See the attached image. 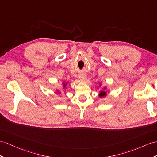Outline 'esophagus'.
Instances as JSON below:
<instances>
[{
	"instance_id": "obj_1",
	"label": "esophagus",
	"mask_w": 157,
	"mask_h": 157,
	"mask_svg": "<svg viewBox=\"0 0 157 157\" xmlns=\"http://www.w3.org/2000/svg\"><path fill=\"white\" fill-rule=\"evenodd\" d=\"M78 77L80 81H82V82L85 81V79H86V76H85V75H84V74H80V75H78Z\"/></svg>"
}]
</instances>
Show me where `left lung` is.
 Instances as JSON below:
<instances>
[{
    "mask_svg": "<svg viewBox=\"0 0 157 157\" xmlns=\"http://www.w3.org/2000/svg\"><path fill=\"white\" fill-rule=\"evenodd\" d=\"M101 86H102L101 83L99 84V87H101ZM106 88H107L106 86H104L102 88V90H101L100 93H99V94H98L99 97H100V98H105V97H106L107 93H106V92L105 90V89H106Z\"/></svg>",
    "mask_w": 157,
    "mask_h": 157,
    "instance_id": "1",
    "label": "left lung"
}]
</instances>
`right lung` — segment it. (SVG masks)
<instances>
[{"mask_svg":"<svg viewBox=\"0 0 157 157\" xmlns=\"http://www.w3.org/2000/svg\"><path fill=\"white\" fill-rule=\"evenodd\" d=\"M62 85H63V89L64 91H66V90H67V87H66V86H67V85H68V82L63 81V83H62ZM55 93H56V94H61V91L60 90V89H57V88H56V90H55Z\"/></svg>","mask_w":157,"mask_h":157,"instance_id":"right-lung-1","label":"right lung"}]
</instances>
